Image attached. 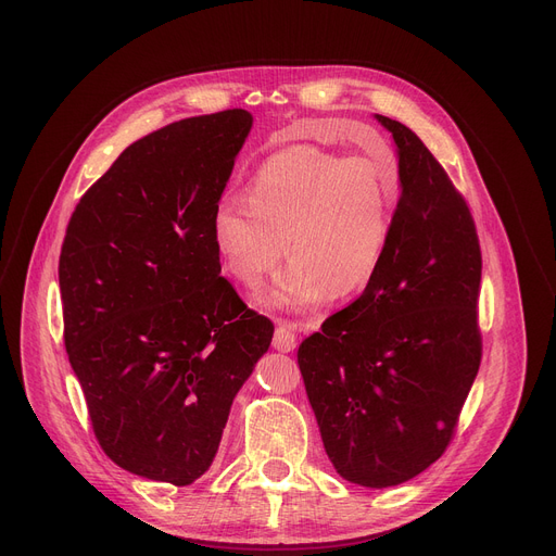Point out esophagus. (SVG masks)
<instances>
[{
  "mask_svg": "<svg viewBox=\"0 0 556 556\" xmlns=\"http://www.w3.org/2000/svg\"><path fill=\"white\" fill-rule=\"evenodd\" d=\"M273 346L277 349V352H281V354L293 352V349L298 346L295 329L290 327V325H279L277 331H275V338H273Z\"/></svg>",
  "mask_w": 556,
  "mask_h": 556,
  "instance_id": "34e87169",
  "label": "esophagus"
}]
</instances>
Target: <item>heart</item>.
<instances>
[{
    "mask_svg": "<svg viewBox=\"0 0 556 556\" xmlns=\"http://www.w3.org/2000/svg\"><path fill=\"white\" fill-rule=\"evenodd\" d=\"M243 195L248 208L225 198L212 214L223 268L258 290L286 250L293 261L273 304L302 311L374 279L392 239L399 180L383 160L293 146L263 162Z\"/></svg>",
    "mask_w": 556,
    "mask_h": 556,
    "instance_id": "b5f03b06",
    "label": "heart"
}]
</instances>
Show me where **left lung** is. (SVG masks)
Here are the masks:
<instances>
[{
	"mask_svg": "<svg viewBox=\"0 0 556 556\" xmlns=\"http://www.w3.org/2000/svg\"><path fill=\"white\" fill-rule=\"evenodd\" d=\"M392 132L401 195L381 268L298 349L336 471L369 489L426 471L451 444L478 376L482 254L473 216L424 141Z\"/></svg>",
	"mask_w": 556,
	"mask_h": 556,
	"instance_id": "obj_1",
	"label": "left lung"
}]
</instances>
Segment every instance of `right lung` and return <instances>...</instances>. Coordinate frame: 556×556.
Instances as JSON below:
<instances>
[{"instance_id": "obj_1", "label": "right lung", "mask_w": 556, "mask_h": 556, "mask_svg": "<svg viewBox=\"0 0 556 556\" xmlns=\"http://www.w3.org/2000/svg\"><path fill=\"white\" fill-rule=\"evenodd\" d=\"M248 110L168 124L85 191L58 263L65 346L103 453L175 486L210 469L275 327L220 277L212 214Z\"/></svg>"}]
</instances>
